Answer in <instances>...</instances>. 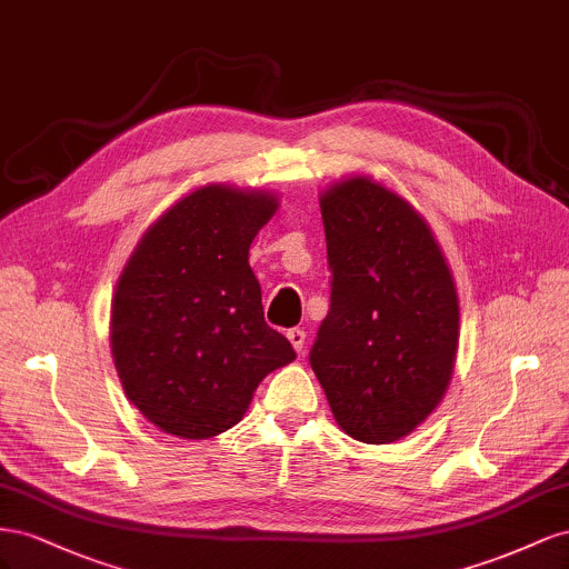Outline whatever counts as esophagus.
I'll list each match as a JSON object with an SVG mask.
<instances>
[{
	"instance_id": "esophagus-1",
	"label": "esophagus",
	"mask_w": 569,
	"mask_h": 569,
	"mask_svg": "<svg viewBox=\"0 0 569 569\" xmlns=\"http://www.w3.org/2000/svg\"><path fill=\"white\" fill-rule=\"evenodd\" d=\"M286 336H288V340H290V346L296 348V352H302V350H305L307 333H305L302 329H290Z\"/></svg>"
}]
</instances>
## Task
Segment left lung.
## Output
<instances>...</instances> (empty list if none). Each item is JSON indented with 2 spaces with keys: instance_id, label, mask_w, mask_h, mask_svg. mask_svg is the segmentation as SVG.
<instances>
[{
  "instance_id": "obj_1",
  "label": "left lung",
  "mask_w": 569,
  "mask_h": 569,
  "mask_svg": "<svg viewBox=\"0 0 569 569\" xmlns=\"http://www.w3.org/2000/svg\"><path fill=\"white\" fill-rule=\"evenodd\" d=\"M319 207L333 276L310 365L340 429L362 443H393L450 386L456 281L427 219L371 176L329 186Z\"/></svg>"
}]
</instances>
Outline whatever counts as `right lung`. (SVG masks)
<instances>
[{
    "label": "right lung",
    "instance_id": "obj_1",
    "mask_svg": "<svg viewBox=\"0 0 569 569\" xmlns=\"http://www.w3.org/2000/svg\"><path fill=\"white\" fill-rule=\"evenodd\" d=\"M267 190L207 183L142 233L111 300L126 398L178 438H212L248 412L259 381L296 360L264 321L250 246L276 214Z\"/></svg>",
    "mask_w": 569,
    "mask_h": 569
}]
</instances>
